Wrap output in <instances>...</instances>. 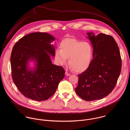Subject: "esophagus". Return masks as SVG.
Wrapping results in <instances>:
<instances>
[{"label": "esophagus", "mask_w": 130, "mask_h": 130, "mask_svg": "<svg viewBox=\"0 0 130 130\" xmlns=\"http://www.w3.org/2000/svg\"><path fill=\"white\" fill-rule=\"evenodd\" d=\"M65 74H66V75H67V76H69V75H70L71 74H69L68 72H67V71L66 72V73H65Z\"/></svg>", "instance_id": "esophagus-1"}]
</instances>
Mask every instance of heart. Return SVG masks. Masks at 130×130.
Wrapping results in <instances>:
<instances>
[{"instance_id": "b5f03b06", "label": "heart", "mask_w": 130, "mask_h": 130, "mask_svg": "<svg viewBox=\"0 0 130 130\" xmlns=\"http://www.w3.org/2000/svg\"><path fill=\"white\" fill-rule=\"evenodd\" d=\"M56 49L55 56L59 65L65 64L69 59V64L72 70L78 73L85 71L89 68L92 57V48L87 42H83L74 38H65Z\"/></svg>"}]
</instances>
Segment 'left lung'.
Returning a JSON list of instances; mask_svg holds the SVG:
<instances>
[{
  "label": "left lung",
  "mask_w": 130,
  "mask_h": 130,
  "mask_svg": "<svg viewBox=\"0 0 130 130\" xmlns=\"http://www.w3.org/2000/svg\"><path fill=\"white\" fill-rule=\"evenodd\" d=\"M93 47V59L87 70L78 74L75 93L82 99L92 101L111 93L121 71L122 60L118 44L111 36L87 33Z\"/></svg>",
  "instance_id": "8db88e82"
}]
</instances>
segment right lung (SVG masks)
<instances>
[{
	"instance_id": "obj_1",
	"label": "right lung",
	"mask_w": 130,
	"mask_h": 130,
	"mask_svg": "<svg viewBox=\"0 0 130 130\" xmlns=\"http://www.w3.org/2000/svg\"><path fill=\"white\" fill-rule=\"evenodd\" d=\"M55 38L46 32H34L20 38L14 45L10 57L13 81L19 91L28 99L42 101L52 96L65 71L52 63L55 48L51 43ZM30 61L35 63L30 69Z\"/></svg>"
}]
</instances>
